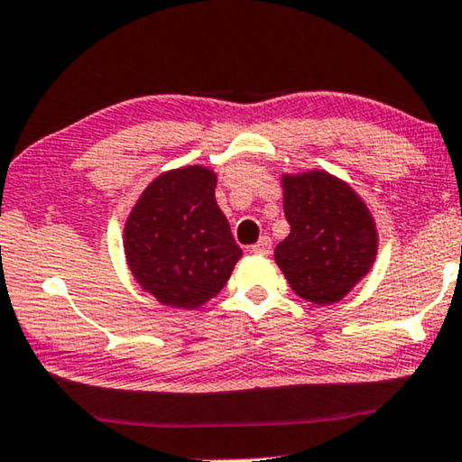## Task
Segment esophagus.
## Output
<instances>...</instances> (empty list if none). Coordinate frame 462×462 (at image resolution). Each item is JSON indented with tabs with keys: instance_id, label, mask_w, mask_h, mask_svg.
Returning <instances> with one entry per match:
<instances>
[{
	"instance_id": "esophagus-1",
	"label": "esophagus",
	"mask_w": 462,
	"mask_h": 462,
	"mask_svg": "<svg viewBox=\"0 0 462 462\" xmlns=\"http://www.w3.org/2000/svg\"><path fill=\"white\" fill-rule=\"evenodd\" d=\"M251 251L257 255H270V251H273V241H270L268 236H262L260 241H257L254 247H251Z\"/></svg>"
}]
</instances>
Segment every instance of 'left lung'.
Segmentation results:
<instances>
[{"label":"left lung","instance_id":"1","mask_svg":"<svg viewBox=\"0 0 462 462\" xmlns=\"http://www.w3.org/2000/svg\"><path fill=\"white\" fill-rule=\"evenodd\" d=\"M282 208L291 232L276 245L274 260L287 282L312 304L340 302L376 260L370 208L325 171L282 175Z\"/></svg>","mask_w":462,"mask_h":462}]
</instances>
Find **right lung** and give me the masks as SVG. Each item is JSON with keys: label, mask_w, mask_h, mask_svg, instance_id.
<instances>
[{"label": "right lung", "mask_w": 462, "mask_h": 462, "mask_svg": "<svg viewBox=\"0 0 462 462\" xmlns=\"http://www.w3.org/2000/svg\"><path fill=\"white\" fill-rule=\"evenodd\" d=\"M213 171L183 167L156 177L125 226L128 268L173 309H199L230 279L243 251L215 200Z\"/></svg>", "instance_id": "1"}]
</instances>
